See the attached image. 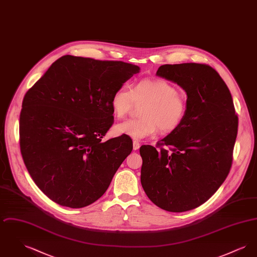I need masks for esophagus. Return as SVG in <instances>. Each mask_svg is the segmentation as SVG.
<instances>
[{"label":"esophagus","mask_w":257,"mask_h":257,"mask_svg":"<svg viewBox=\"0 0 257 257\" xmlns=\"http://www.w3.org/2000/svg\"><path fill=\"white\" fill-rule=\"evenodd\" d=\"M140 147H141V144L138 142V141H133V149L134 150H138L139 148H140Z\"/></svg>","instance_id":"34e87169"}]
</instances>
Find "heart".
I'll list each match as a JSON object with an SVG mask.
<instances>
[{"label":"heart","instance_id":"b5f03b06","mask_svg":"<svg viewBox=\"0 0 257 257\" xmlns=\"http://www.w3.org/2000/svg\"><path fill=\"white\" fill-rule=\"evenodd\" d=\"M136 103H146L140 111L141 118L129 119L117 124L114 132L142 140L155 134L175 131L183 122L187 113V102L178 89L162 79H144L134 87L122 84L112 93L110 106L117 119L124 118Z\"/></svg>","mask_w":257,"mask_h":257}]
</instances>
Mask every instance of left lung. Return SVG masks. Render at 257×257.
Listing matches in <instances>:
<instances>
[{
	"mask_svg": "<svg viewBox=\"0 0 257 257\" xmlns=\"http://www.w3.org/2000/svg\"><path fill=\"white\" fill-rule=\"evenodd\" d=\"M156 74L186 91L187 113L182 124L158 143L159 150L140 148L141 182L158 207L185 212L207 201L228 175L238 116L228 87L210 65L165 64Z\"/></svg>",
	"mask_w": 257,
	"mask_h": 257,
	"instance_id": "left-lung-1",
	"label": "left lung"
}]
</instances>
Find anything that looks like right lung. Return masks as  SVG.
Instances as JSON below:
<instances>
[{"label":"right lung","instance_id":"right-lung-1","mask_svg":"<svg viewBox=\"0 0 257 257\" xmlns=\"http://www.w3.org/2000/svg\"><path fill=\"white\" fill-rule=\"evenodd\" d=\"M138 65L66 55L25 94L20 149L37 187L56 203L87 206L104 195L131 153L130 137L103 142L113 123L114 90Z\"/></svg>","mask_w":257,"mask_h":257}]
</instances>
